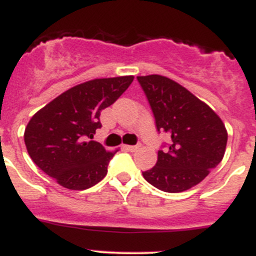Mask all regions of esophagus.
I'll list each match as a JSON object with an SVG mask.
<instances>
[{"instance_id":"1","label":"esophagus","mask_w":256,"mask_h":256,"mask_svg":"<svg viewBox=\"0 0 256 256\" xmlns=\"http://www.w3.org/2000/svg\"><path fill=\"white\" fill-rule=\"evenodd\" d=\"M124 150H128V152H135V150H139V146H124Z\"/></svg>"}]
</instances>
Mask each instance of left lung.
<instances>
[{
  "instance_id": "1",
  "label": "left lung",
  "mask_w": 256,
  "mask_h": 256,
  "mask_svg": "<svg viewBox=\"0 0 256 256\" xmlns=\"http://www.w3.org/2000/svg\"><path fill=\"white\" fill-rule=\"evenodd\" d=\"M136 78L154 116L156 128L170 136L158 150L156 166L143 172L144 179L164 192L190 190L223 160L226 126L208 104L172 80L158 74Z\"/></svg>"
}]
</instances>
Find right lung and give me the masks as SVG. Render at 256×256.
<instances>
[{
  "instance_id": "add662e5",
  "label": "right lung",
  "mask_w": 256,
  "mask_h": 256,
  "mask_svg": "<svg viewBox=\"0 0 256 256\" xmlns=\"http://www.w3.org/2000/svg\"><path fill=\"white\" fill-rule=\"evenodd\" d=\"M134 77L88 81L66 90L33 116L24 132L36 165L64 188L88 190L103 179L116 152L91 140L102 128L100 112L112 106Z\"/></svg>"
}]
</instances>
